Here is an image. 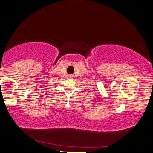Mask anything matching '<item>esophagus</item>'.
Wrapping results in <instances>:
<instances>
[{
  "label": "esophagus",
  "instance_id": "esophagus-1",
  "mask_svg": "<svg viewBox=\"0 0 153 153\" xmlns=\"http://www.w3.org/2000/svg\"><path fill=\"white\" fill-rule=\"evenodd\" d=\"M69 78H73V75H72V74H71V75L69 76Z\"/></svg>",
  "mask_w": 153,
  "mask_h": 153
}]
</instances>
